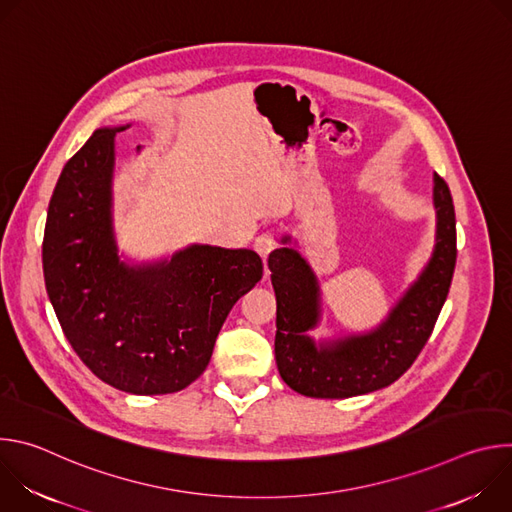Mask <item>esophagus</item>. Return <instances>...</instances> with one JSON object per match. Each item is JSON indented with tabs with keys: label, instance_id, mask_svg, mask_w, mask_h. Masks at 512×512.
Listing matches in <instances>:
<instances>
[{
	"label": "esophagus",
	"instance_id": "obj_1",
	"mask_svg": "<svg viewBox=\"0 0 512 512\" xmlns=\"http://www.w3.org/2000/svg\"><path fill=\"white\" fill-rule=\"evenodd\" d=\"M277 247H279V243H277V237H275L273 233H261V235L255 239V243H253V249H255L263 259H267Z\"/></svg>",
	"mask_w": 512,
	"mask_h": 512
}]
</instances>
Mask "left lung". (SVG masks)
<instances>
[{
    "label": "left lung",
    "instance_id": "left-lung-1",
    "mask_svg": "<svg viewBox=\"0 0 512 512\" xmlns=\"http://www.w3.org/2000/svg\"><path fill=\"white\" fill-rule=\"evenodd\" d=\"M437 243L431 261L389 318L369 334L316 348L306 334L318 322L320 289L310 265L289 247L269 255L277 298L275 360L281 379L302 395L344 399L395 383L419 356L448 298L456 267V212L450 188L433 174ZM283 243L289 237L281 239Z\"/></svg>",
    "mask_w": 512,
    "mask_h": 512
}]
</instances>
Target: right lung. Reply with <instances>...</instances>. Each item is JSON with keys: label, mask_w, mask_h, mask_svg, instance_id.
Returning <instances> with one entry per match:
<instances>
[{"label": "right lung", "mask_w": 512, "mask_h": 512, "mask_svg": "<svg viewBox=\"0 0 512 512\" xmlns=\"http://www.w3.org/2000/svg\"><path fill=\"white\" fill-rule=\"evenodd\" d=\"M97 129L50 198L42 243L48 298L72 350L103 383L166 395L194 383L231 308L263 277L249 249L192 245L143 267L119 261L111 227L115 133Z\"/></svg>", "instance_id": "1"}]
</instances>
